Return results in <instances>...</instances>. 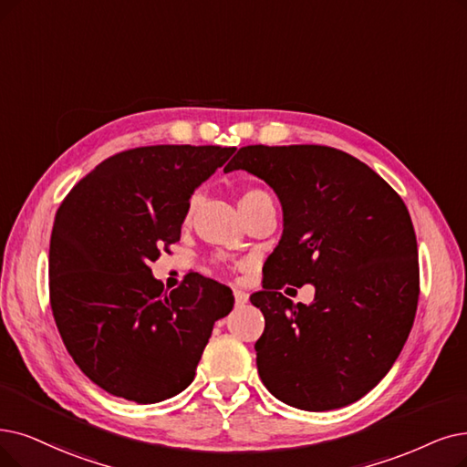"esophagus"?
Instances as JSON below:
<instances>
[{"mask_svg":"<svg viewBox=\"0 0 467 467\" xmlns=\"http://www.w3.org/2000/svg\"><path fill=\"white\" fill-rule=\"evenodd\" d=\"M234 298H235V305L239 306V305H245L247 303L249 295L245 291H241V289H234Z\"/></svg>","mask_w":467,"mask_h":467,"instance_id":"obj_1","label":"esophagus"}]
</instances>
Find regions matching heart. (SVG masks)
I'll list each match as a JSON object with an SVG mask.
<instances>
[{"instance_id": "heart-1", "label": "heart", "mask_w": 467, "mask_h": 467, "mask_svg": "<svg viewBox=\"0 0 467 467\" xmlns=\"http://www.w3.org/2000/svg\"><path fill=\"white\" fill-rule=\"evenodd\" d=\"M268 199H272V197H270L265 190H260V188H249V190L244 192V195H241L239 204H241V209H244V207H247V204H253V202H258V201H268ZM197 201H199V195L195 193V195L190 199V202H188V216L193 214V211H195V207H197Z\"/></svg>"}]
</instances>
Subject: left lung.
Listing matches in <instances>:
<instances>
[{
  "label": "left lung",
  "instance_id": "1",
  "mask_svg": "<svg viewBox=\"0 0 467 467\" xmlns=\"http://www.w3.org/2000/svg\"><path fill=\"white\" fill-rule=\"evenodd\" d=\"M232 171L265 180L284 209L263 291L251 295L265 314L260 379L308 412L357 402L395 364L416 318L418 244L404 201L368 164L326 145H247ZM306 283L317 289L308 307L281 293Z\"/></svg>",
  "mask_w": 467,
  "mask_h": 467
}]
</instances>
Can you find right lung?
<instances>
[{
    "instance_id": "1",
    "label": "right lung",
    "mask_w": 467,
    "mask_h": 467,
    "mask_svg": "<svg viewBox=\"0 0 467 467\" xmlns=\"http://www.w3.org/2000/svg\"><path fill=\"white\" fill-rule=\"evenodd\" d=\"M235 147L149 145L82 178L55 214L49 303L77 366L109 395L138 404L188 387L232 289L197 272L166 293L149 265L180 241L195 188Z\"/></svg>"
}]
</instances>
